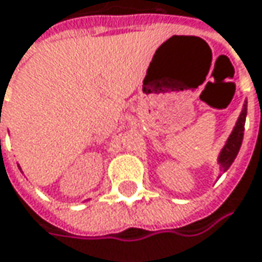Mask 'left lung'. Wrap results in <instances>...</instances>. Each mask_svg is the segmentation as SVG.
Instances as JSON below:
<instances>
[{
    "label": "left lung",
    "mask_w": 262,
    "mask_h": 262,
    "mask_svg": "<svg viewBox=\"0 0 262 262\" xmlns=\"http://www.w3.org/2000/svg\"><path fill=\"white\" fill-rule=\"evenodd\" d=\"M246 101L244 104L242 113L239 116V119L236 121V126L233 127V130L230 133V136L227 138V141L224 143L223 149L219 154V164H220V170L222 171H227L229 167L232 165L234 161L236 155L241 149V145L244 141V132H245V120H246Z\"/></svg>",
    "instance_id": "obj_1"
}]
</instances>
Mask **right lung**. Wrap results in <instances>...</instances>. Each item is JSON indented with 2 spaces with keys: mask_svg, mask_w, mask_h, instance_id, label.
Instances as JSON below:
<instances>
[{
  "mask_svg": "<svg viewBox=\"0 0 262 262\" xmlns=\"http://www.w3.org/2000/svg\"><path fill=\"white\" fill-rule=\"evenodd\" d=\"M0 119H1V111H0ZM0 121H1V120H0ZM0 142H1V141H0Z\"/></svg>",
  "mask_w": 262,
  "mask_h": 262,
  "instance_id": "add662e5",
  "label": "right lung"
}]
</instances>
